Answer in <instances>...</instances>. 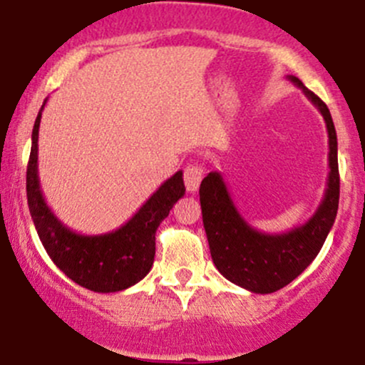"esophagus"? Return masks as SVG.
Returning a JSON list of instances; mask_svg holds the SVG:
<instances>
[{
	"instance_id": "obj_1",
	"label": "esophagus",
	"mask_w": 365,
	"mask_h": 365,
	"mask_svg": "<svg viewBox=\"0 0 365 365\" xmlns=\"http://www.w3.org/2000/svg\"><path fill=\"white\" fill-rule=\"evenodd\" d=\"M203 176H205V171L200 168V165H196V164L187 165L185 171H183V182H185V189L192 194L196 192V190L200 189V183H201V180H203Z\"/></svg>"
}]
</instances>
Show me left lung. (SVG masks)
Here are the masks:
<instances>
[{
	"mask_svg": "<svg viewBox=\"0 0 365 365\" xmlns=\"http://www.w3.org/2000/svg\"><path fill=\"white\" fill-rule=\"evenodd\" d=\"M321 112L328 130L327 190L312 217L284 233H264L250 225L233 205L221 173L212 171L200 187L203 226L212 260L226 280L255 294H271L298 278L323 247L339 208L337 133L327 105L302 80L287 76Z\"/></svg>",
	"mask_w": 365,
	"mask_h": 365,
	"instance_id": "obj_1",
	"label": "left lung"
}]
</instances>
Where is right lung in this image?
Wrapping results in <instances>:
<instances>
[{
  "mask_svg": "<svg viewBox=\"0 0 365 365\" xmlns=\"http://www.w3.org/2000/svg\"><path fill=\"white\" fill-rule=\"evenodd\" d=\"M44 105L35 119L26 169L28 207L38 239L56 267L74 284L94 292L125 291L143 280L153 265L157 228L185 194L183 173L165 180L121 228L101 235L73 232L53 214L38 183L37 143Z\"/></svg>",
  "mask_w": 365,
  "mask_h": 365,
  "instance_id": "obj_1",
  "label": "right lung"
}]
</instances>
